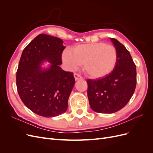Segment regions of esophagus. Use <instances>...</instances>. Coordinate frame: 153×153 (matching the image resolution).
Masks as SVG:
<instances>
[{
    "instance_id": "1",
    "label": "esophagus",
    "mask_w": 153,
    "mask_h": 153,
    "mask_svg": "<svg viewBox=\"0 0 153 153\" xmlns=\"http://www.w3.org/2000/svg\"><path fill=\"white\" fill-rule=\"evenodd\" d=\"M74 77H75V79L76 81L78 80L82 79V78H83L80 75H78V74H77V73H74Z\"/></svg>"
}]
</instances>
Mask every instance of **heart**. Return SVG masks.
<instances>
[{"instance_id":"b5f03b06","label":"heart","mask_w":153,"mask_h":153,"mask_svg":"<svg viewBox=\"0 0 153 153\" xmlns=\"http://www.w3.org/2000/svg\"><path fill=\"white\" fill-rule=\"evenodd\" d=\"M62 61L70 69L83 64V69L92 78L108 75L116 65L117 52L112 45L103 42L78 45L62 53Z\"/></svg>"}]
</instances>
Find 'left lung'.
I'll return each mask as SVG.
<instances>
[{"label":"left lung","mask_w":153,"mask_h":153,"mask_svg":"<svg viewBox=\"0 0 153 153\" xmlns=\"http://www.w3.org/2000/svg\"><path fill=\"white\" fill-rule=\"evenodd\" d=\"M110 40L117 52L114 71L101 79L87 81V96L91 108L101 114H112L130 100L137 84L136 66L129 51L114 38Z\"/></svg>","instance_id":"1"}]
</instances>
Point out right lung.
I'll use <instances>...</instances> for the list:
<instances>
[{
	"mask_svg": "<svg viewBox=\"0 0 153 153\" xmlns=\"http://www.w3.org/2000/svg\"><path fill=\"white\" fill-rule=\"evenodd\" d=\"M63 41L40 34L23 51L16 72V87L22 102L34 113L53 117L64 113L75 78L60 67ZM47 60L48 68L40 65Z\"/></svg>",
	"mask_w": 153,
	"mask_h": 153,
	"instance_id": "right-lung-1",
	"label": "right lung"
}]
</instances>
